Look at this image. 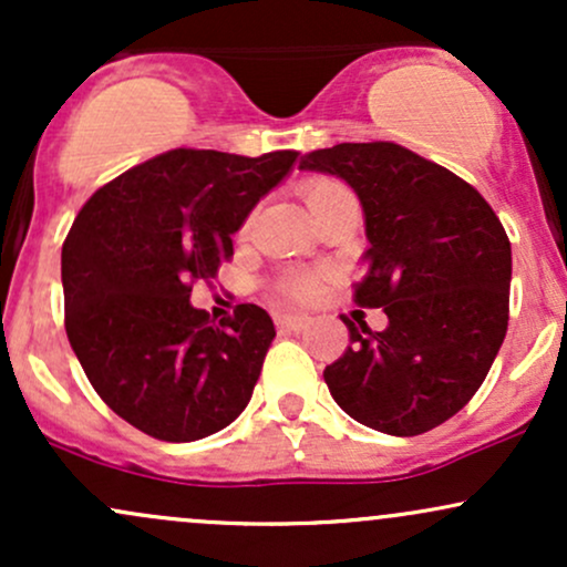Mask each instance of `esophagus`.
Instances as JSON below:
<instances>
[{
  "instance_id": "esophagus-1",
  "label": "esophagus",
  "mask_w": 567,
  "mask_h": 567,
  "mask_svg": "<svg viewBox=\"0 0 567 567\" xmlns=\"http://www.w3.org/2000/svg\"><path fill=\"white\" fill-rule=\"evenodd\" d=\"M309 324L311 320L306 315H277V328L292 330V333H301Z\"/></svg>"
}]
</instances>
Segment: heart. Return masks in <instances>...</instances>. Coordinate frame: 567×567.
I'll use <instances>...</instances> for the list:
<instances>
[{"mask_svg": "<svg viewBox=\"0 0 567 567\" xmlns=\"http://www.w3.org/2000/svg\"><path fill=\"white\" fill-rule=\"evenodd\" d=\"M341 194L351 192L338 181H315L306 188V205L315 213L320 210L324 202L341 197ZM317 290H320V279H317V275H309V271H292V275L279 279V292L285 298H292V301H309V298L317 296Z\"/></svg>", "mask_w": 567, "mask_h": 567, "instance_id": "1", "label": "heart"}]
</instances>
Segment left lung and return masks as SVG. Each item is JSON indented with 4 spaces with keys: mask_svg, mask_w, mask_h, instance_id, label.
Returning <instances> with one entry per match:
<instances>
[{
    "mask_svg": "<svg viewBox=\"0 0 567 567\" xmlns=\"http://www.w3.org/2000/svg\"><path fill=\"white\" fill-rule=\"evenodd\" d=\"M354 188L365 213L368 271L354 303L383 309L386 330L349 328L324 368L354 421L415 437L453 419L483 386L509 324L512 245L483 194L392 141L338 143L301 159Z\"/></svg>",
    "mask_w": 567,
    "mask_h": 567,
    "instance_id": "left-lung-1",
    "label": "left lung"
}]
</instances>
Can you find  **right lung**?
<instances>
[{"instance_id":"right-lung-1","label":"right lung","mask_w":567,"mask_h":567,"mask_svg":"<svg viewBox=\"0 0 567 567\" xmlns=\"http://www.w3.org/2000/svg\"><path fill=\"white\" fill-rule=\"evenodd\" d=\"M296 159L173 148L97 188L71 224L69 343L97 396L148 437L202 440L250 402L275 322L239 303L216 324L188 296L234 256L231 234Z\"/></svg>"}]
</instances>
